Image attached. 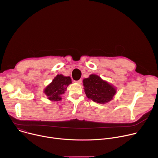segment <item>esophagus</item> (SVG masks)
I'll use <instances>...</instances> for the list:
<instances>
[{"label":"esophagus","mask_w":158,"mask_h":158,"mask_svg":"<svg viewBox=\"0 0 158 158\" xmlns=\"http://www.w3.org/2000/svg\"><path fill=\"white\" fill-rule=\"evenodd\" d=\"M82 79H79V80H78V81H75V82H76V83H77V84H81V83H82Z\"/></svg>","instance_id":"esophagus-1"}]
</instances>
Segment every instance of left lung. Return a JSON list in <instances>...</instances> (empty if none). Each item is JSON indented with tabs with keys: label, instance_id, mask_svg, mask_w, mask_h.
Returning a JSON list of instances; mask_svg holds the SVG:
<instances>
[{
	"label": "left lung",
	"instance_id": "8db88e82",
	"mask_svg": "<svg viewBox=\"0 0 158 158\" xmlns=\"http://www.w3.org/2000/svg\"><path fill=\"white\" fill-rule=\"evenodd\" d=\"M83 85L87 97L98 103L109 102L116 93L115 89L111 84L95 74L84 79Z\"/></svg>",
	"mask_w": 158,
	"mask_h": 158
}]
</instances>
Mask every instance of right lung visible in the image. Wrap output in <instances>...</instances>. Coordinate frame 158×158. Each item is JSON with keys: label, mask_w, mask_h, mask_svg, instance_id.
Wrapping results in <instances>:
<instances>
[{"label": "right lung", "mask_w": 158, "mask_h": 158, "mask_svg": "<svg viewBox=\"0 0 158 158\" xmlns=\"http://www.w3.org/2000/svg\"><path fill=\"white\" fill-rule=\"evenodd\" d=\"M70 77H66L62 74L57 75L44 89V92L48 98L52 101H58L61 100V95L63 94L66 90L68 85L71 84Z\"/></svg>", "instance_id": "right-lung-1"}]
</instances>
